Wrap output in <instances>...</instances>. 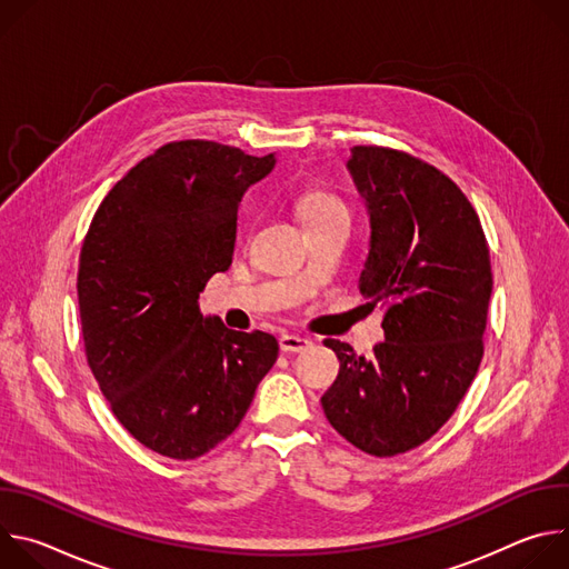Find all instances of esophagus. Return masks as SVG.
I'll return each mask as SVG.
<instances>
[{
    "label": "esophagus",
    "mask_w": 569,
    "mask_h": 569,
    "mask_svg": "<svg viewBox=\"0 0 569 569\" xmlns=\"http://www.w3.org/2000/svg\"><path fill=\"white\" fill-rule=\"evenodd\" d=\"M279 347L283 353H303L312 347V342L306 338H299V336H283L279 340Z\"/></svg>",
    "instance_id": "obj_1"
}]
</instances>
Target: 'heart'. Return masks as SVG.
Segmentation results:
<instances>
[{
    "instance_id": "obj_1",
    "label": "heart",
    "mask_w": 569,
    "mask_h": 569,
    "mask_svg": "<svg viewBox=\"0 0 569 569\" xmlns=\"http://www.w3.org/2000/svg\"><path fill=\"white\" fill-rule=\"evenodd\" d=\"M297 211H299V216H301V220L308 229L323 222V220L333 218V216L349 213L347 204L338 196H333L329 191H319V189L303 191L297 198Z\"/></svg>"
}]
</instances>
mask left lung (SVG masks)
Here are the masks:
<instances>
[{
  "label": "left lung",
  "mask_w": 569,
  "mask_h": 569,
  "mask_svg": "<svg viewBox=\"0 0 569 569\" xmlns=\"http://www.w3.org/2000/svg\"><path fill=\"white\" fill-rule=\"evenodd\" d=\"M349 171L371 216L360 292L380 303L385 340L371 358L323 340L340 373L321 408L349 443L393 457L439 432L479 369L493 290L489 242L463 191L428 161L353 146Z\"/></svg>",
  "instance_id": "8db88e82"
}]
</instances>
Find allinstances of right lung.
Masks as SVG:
<instances>
[{
  "instance_id": "right-lung-1",
  "label": "right lung",
  "mask_w": 569,
  "mask_h": 569,
  "mask_svg": "<svg viewBox=\"0 0 569 569\" xmlns=\"http://www.w3.org/2000/svg\"><path fill=\"white\" fill-rule=\"evenodd\" d=\"M207 139L157 148L103 198L78 259L88 365L117 421L146 448L198 459L246 417L279 356L263 331L202 319L198 297L231 266L238 204L274 169Z\"/></svg>"
}]
</instances>
